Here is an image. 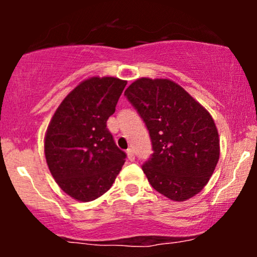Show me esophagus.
I'll use <instances>...</instances> for the list:
<instances>
[{
	"label": "esophagus",
	"mask_w": 257,
	"mask_h": 257,
	"mask_svg": "<svg viewBox=\"0 0 257 257\" xmlns=\"http://www.w3.org/2000/svg\"><path fill=\"white\" fill-rule=\"evenodd\" d=\"M126 155H128V158L131 159V161H134V159H135V153L132 149H129L128 151H126Z\"/></svg>",
	"instance_id": "esophagus-1"
}]
</instances>
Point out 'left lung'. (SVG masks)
I'll return each instance as SVG.
<instances>
[{
  "instance_id": "8db88e82",
  "label": "left lung",
  "mask_w": 257,
  "mask_h": 257,
  "mask_svg": "<svg viewBox=\"0 0 257 257\" xmlns=\"http://www.w3.org/2000/svg\"><path fill=\"white\" fill-rule=\"evenodd\" d=\"M124 95L151 138L153 153L143 166L149 182L175 202L192 198L219 162L220 139L211 114L168 78H139Z\"/></svg>"
}]
</instances>
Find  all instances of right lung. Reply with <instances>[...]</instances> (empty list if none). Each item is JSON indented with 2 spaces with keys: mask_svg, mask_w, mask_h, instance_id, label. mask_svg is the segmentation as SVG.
<instances>
[{
  "mask_svg": "<svg viewBox=\"0 0 257 257\" xmlns=\"http://www.w3.org/2000/svg\"><path fill=\"white\" fill-rule=\"evenodd\" d=\"M126 81L90 77L70 91L53 114L44 137L51 174L65 193L79 202L99 198L111 188L125 153L106 128Z\"/></svg>",
  "mask_w": 257,
  "mask_h": 257,
  "instance_id": "right-lung-1",
  "label": "right lung"
}]
</instances>
